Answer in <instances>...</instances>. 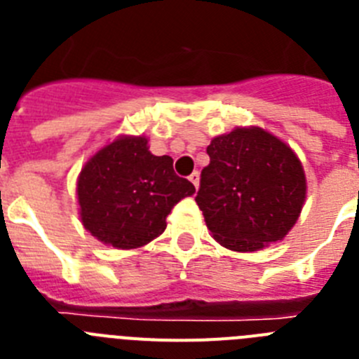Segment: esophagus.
I'll use <instances>...</instances> for the list:
<instances>
[{
  "mask_svg": "<svg viewBox=\"0 0 359 359\" xmlns=\"http://www.w3.org/2000/svg\"><path fill=\"white\" fill-rule=\"evenodd\" d=\"M189 180H190V182H192V185H194L196 189H198V187H199V172H198V170H194V172L190 174Z\"/></svg>",
  "mask_w": 359,
  "mask_h": 359,
  "instance_id": "esophagus-1",
  "label": "esophagus"
}]
</instances>
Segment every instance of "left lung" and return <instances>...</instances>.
I'll return each mask as SVG.
<instances>
[{
  "label": "left lung",
  "mask_w": 359,
  "mask_h": 359,
  "mask_svg": "<svg viewBox=\"0 0 359 359\" xmlns=\"http://www.w3.org/2000/svg\"><path fill=\"white\" fill-rule=\"evenodd\" d=\"M196 203L212 237L233 252L282 241L306 201V172L287 144L261 128H236L207 147Z\"/></svg>",
  "instance_id": "1"
}]
</instances>
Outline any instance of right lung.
<instances>
[{"mask_svg": "<svg viewBox=\"0 0 359 359\" xmlns=\"http://www.w3.org/2000/svg\"><path fill=\"white\" fill-rule=\"evenodd\" d=\"M145 136H120L86 161L77 180L81 221L100 243L140 248L161 236L176 203L196 192L172 158L154 156Z\"/></svg>", "mask_w": 359, "mask_h": 359, "instance_id": "right-lung-1", "label": "right lung"}]
</instances>
